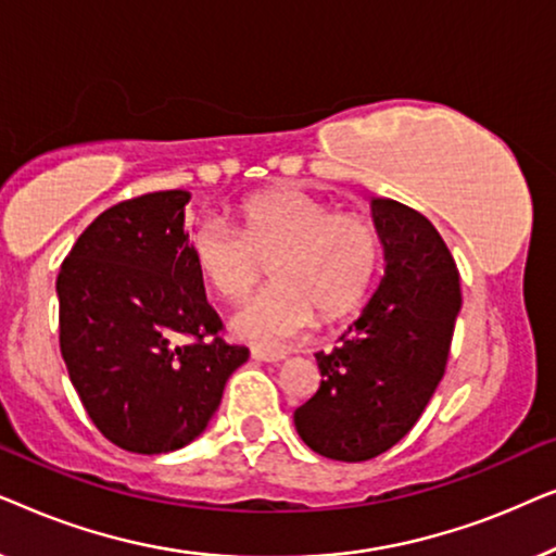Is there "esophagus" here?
<instances>
[{
  "label": "esophagus",
  "mask_w": 556,
  "mask_h": 556,
  "mask_svg": "<svg viewBox=\"0 0 556 556\" xmlns=\"http://www.w3.org/2000/svg\"><path fill=\"white\" fill-rule=\"evenodd\" d=\"M250 356H253L255 362H268V364H278L286 359V354H278V352H263V349H253L250 352Z\"/></svg>",
  "instance_id": "1"
}]
</instances>
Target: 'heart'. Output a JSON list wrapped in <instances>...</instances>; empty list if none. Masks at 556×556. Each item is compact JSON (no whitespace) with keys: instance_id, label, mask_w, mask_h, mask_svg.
I'll list each match as a JSON object with an SVG mask.
<instances>
[{"instance_id":"heart-1","label":"heart","mask_w":556,"mask_h":556,"mask_svg":"<svg viewBox=\"0 0 556 556\" xmlns=\"http://www.w3.org/2000/svg\"><path fill=\"white\" fill-rule=\"evenodd\" d=\"M238 230L217 219L197 227L189 253L197 276L223 303H240L270 265L273 286L232 318V333L255 346H283L316 321L362 306L375 283L379 232L359 212L295 187H273L238 204Z\"/></svg>"}]
</instances>
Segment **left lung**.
Segmentation results:
<instances>
[{
	"mask_svg": "<svg viewBox=\"0 0 556 556\" xmlns=\"http://www.w3.org/2000/svg\"><path fill=\"white\" fill-rule=\"evenodd\" d=\"M384 278L339 346L318 352V392L293 413L311 451L331 460L377 458L400 443L445 375L460 278L445 240L420 212L371 200Z\"/></svg>",
	"mask_w": 556,
	"mask_h": 556,
	"instance_id": "left-lung-1",
	"label": "left lung"
}]
</instances>
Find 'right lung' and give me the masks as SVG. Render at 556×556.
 Returning a JSON list of instances; mask_svg holds the SVG:
<instances>
[{"mask_svg": "<svg viewBox=\"0 0 556 556\" xmlns=\"http://www.w3.org/2000/svg\"><path fill=\"white\" fill-rule=\"evenodd\" d=\"M169 189L113 204L60 265V352L103 438L128 453L179 451L200 438L245 346L217 337L223 321L197 276L185 207Z\"/></svg>", "mask_w": 556, "mask_h": 556, "instance_id": "right-lung-1", "label": "right lung"}]
</instances>
